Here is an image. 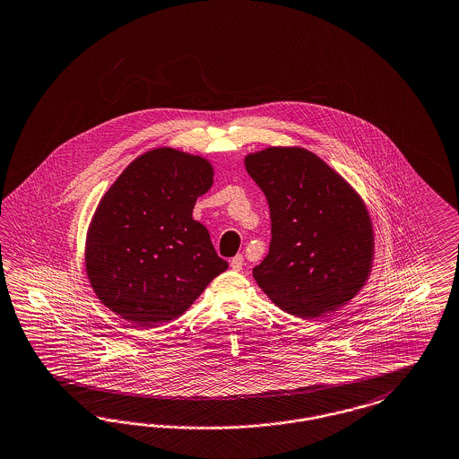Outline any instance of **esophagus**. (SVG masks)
<instances>
[{
    "label": "esophagus",
    "instance_id": "obj_1",
    "mask_svg": "<svg viewBox=\"0 0 459 459\" xmlns=\"http://www.w3.org/2000/svg\"><path fill=\"white\" fill-rule=\"evenodd\" d=\"M242 266H244V257H242V255H238V256H234L230 259V268H232L234 272H240Z\"/></svg>",
    "mask_w": 459,
    "mask_h": 459
}]
</instances>
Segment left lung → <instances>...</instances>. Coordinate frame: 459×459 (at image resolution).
<instances>
[{"label":"left lung","instance_id":"left-lung-1","mask_svg":"<svg viewBox=\"0 0 459 459\" xmlns=\"http://www.w3.org/2000/svg\"><path fill=\"white\" fill-rule=\"evenodd\" d=\"M244 164L270 208V251L253 270L263 292L304 319L349 302L374 256L372 223L357 193L304 148H266Z\"/></svg>","mask_w":459,"mask_h":459}]
</instances>
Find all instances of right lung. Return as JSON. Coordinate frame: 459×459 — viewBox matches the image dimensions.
<instances>
[{
	"mask_svg": "<svg viewBox=\"0 0 459 459\" xmlns=\"http://www.w3.org/2000/svg\"><path fill=\"white\" fill-rule=\"evenodd\" d=\"M213 183L202 157L155 148L125 169L99 203L87 238V275L110 311L136 326L179 317L227 270L193 219Z\"/></svg>",
	"mask_w": 459,
	"mask_h": 459,
	"instance_id": "right-lung-1",
	"label": "right lung"
}]
</instances>
